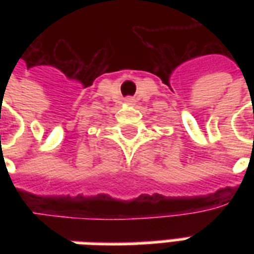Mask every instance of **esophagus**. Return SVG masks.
<instances>
[{
    "label": "esophagus",
    "instance_id": "34e87169",
    "mask_svg": "<svg viewBox=\"0 0 254 254\" xmlns=\"http://www.w3.org/2000/svg\"><path fill=\"white\" fill-rule=\"evenodd\" d=\"M125 103H127V105H134V99H133V98H127V99H125Z\"/></svg>",
    "mask_w": 254,
    "mask_h": 254
}]
</instances>
